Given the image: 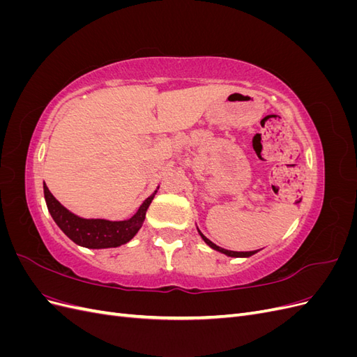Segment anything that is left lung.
<instances>
[{
    "mask_svg": "<svg viewBox=\"0 0 357 357\" xmlns=\"http://www.w3.org/2000/svg\"><path fill=\"white\" fill-rule=\"evenodd\" d=\"M201 234V232H199ZM201 236H202V240L207 243L211 248H214V250H218V252H222V253H225V255H228V256H234V257H248V256H252V255H255L257 250H253V252H232V250H226V248H222V247H219V245H215L213 241H210L207 236H204L202 234H201Z\"/></svg>",
    "mask_w": 357,
    "mask_h": 357,
    "instance_id": "left-lung-1",
    "label": "left lung"
}]
</instances>
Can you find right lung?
Wrapping results in <instances>:
<instances>
[{
  "instance_id": "add662e5",
  "label": "right lung",
  "mask_w": 357,
  "mask_h": 357,
  "mask_svg": "<svg viewBox=\"0 0 357 357\" xmlns=\"http://www.w3.org/2000/svg\"><path fill=\"white\" fill-rule=\"evenodd\" d=\"M155 193L139 205L138 211L131 219L122 222H110L104 219H82L79 215L73 214L66 207H62L61 202L52 195L50 190L45 185V198L53 220L56 222L62 232L70 240L88 248L119 247L131 240L138 232V229L142 228L146 218V211L150 202H152Z\"/></svg>"
}]
</instances>
